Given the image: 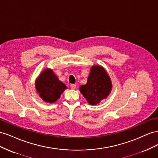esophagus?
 Wrapping results in <instances>:
<instances>
[{
    "instance_id": "esophagus-1",
    "label": "esophagus",
    "mask_w": 158,
    "mask_h": 158,
    "mask_svg": "<svg viewBox=\"0 0 158 158\" xmlns=\"http://www.w3.org/2000/svg\"><path fill=\"white\" fill-rule=\"evenodd\" d=\"M70 88L72 89H75L76 88V84H71Z\"/></svg>"
}]
</instances>
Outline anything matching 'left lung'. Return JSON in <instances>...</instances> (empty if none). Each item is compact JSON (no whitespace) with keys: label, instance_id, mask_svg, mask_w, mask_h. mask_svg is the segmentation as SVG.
I'll list each match as a JSON object with an SVG mask.
<instances>
[{"label":"left lung","instance_id":"obj_1","mask_svg":"<svg viewBox=\"0 0 158 158\" xmlns=\"http://www.w3.org/2000/svg\"><path fill=\"white\" fill-rule=\"evenodd\" d=\"M112 89L109 74L102 66H93L85 85H81L80 91L90 105H97L107 98Z\"/></svg>","mask_w":158,"mask_h":158}]
</instances>
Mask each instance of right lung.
<instances>
[{"instance_id":"1","label":"right lung","mask_w":158,"mask_h":158,"mask_svg":"<svg viewBox=\"0 0 158 158\" xmlns=\"http://www.w3.org/2000/svg\"><path fill=\"white\" fill-rule=\"evenodd\" d=\"M37 92L44 101L54 103L63 93L66 86L60 82L51 69L42 71L35 81Z\"/></svg>"}]
</instances>
